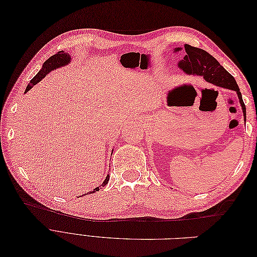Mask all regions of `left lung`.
Returning a JSON list of instances; mask_svg holds the SVG:
<instances>
[{"label":"left lung","instance_id":"1","mask_svg":"<svg viewBox=\"0 0 257 257\" xmlns=\"http://www.w3.org/2000/svg\"><path fill=\"white\" fill-rule=\"evenodd\" d=\"M181 48H175V52H179ZM178 67L181 68L185 74L203 77L206 81L210 83L219 85V87L225 89L234 90L238 95L245 121V105L242 100V95H241L235 78L211 54L203 49L193 47L191 45L185 44L184 57L182 60L179 61Z\"/></svg>","mask_w":257,"mask_h":257}]
</instances>
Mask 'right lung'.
<instances>
[{"instance_id": "right-lung-1", "label": "right lung", "mask_w": 257, "mask_h": 257, "mask_svg": "<svg viewBox=\"0 0 257 257\" xmlns=\"http://www.w3.org/2000/svg\"><path fill=\"white\" fill-rule=\"evenodd\" d=\"M69 62H71V56L67 52H64V51H59L58 53L53 54V56H51L47 61L44 62V64L41 68V71L38 72L34 77L33 79H31V81L29 82L28 87L26 89V92H28L30 89L33 88V85H35L36 83L40 82L43 78H45L46 76H47V74H49L50 72L54 71V69L57 68H60L62 66H65L67 65ZM108 181H109V175H107L106 179L104 180V182L100 184L99 186H97V188H95L94 190H93V192L95 191H99V188L100 186H105ZM93 192H89L88 194H91Z\"/></svg>"}]
</instances>
